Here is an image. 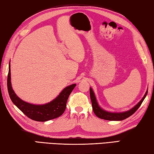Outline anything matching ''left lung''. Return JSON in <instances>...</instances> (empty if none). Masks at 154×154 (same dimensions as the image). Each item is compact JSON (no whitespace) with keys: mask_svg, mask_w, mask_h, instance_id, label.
Wrapping results in <instances>:
<instances>
[{"mask_svg":"<svg viewBox=\"0 0 154 154\" xmlns=\"http://www.w3.org/2000/svg\"><path fill=\"white\" fill-rule=\"evenodd\" d=\"M148 90L146 91L145 95L142 98L139 103H138L134 107L130 109V110H128L124 112H110L108 111H106L103 108H101L99 106L98 103L96 100L95 94L92 88H90V98L91 101H92V109L94 113L98 118L100 119H105V120H109V121H122L124 119L129 118L130 116H131L135 111H136L139 108V106L141 105L143 101L144 100L147 94Z\"/></svg>","mask_w":154,"mask_h":154,"instance_id":"obj_1","label":"left lung"}]
</instances>
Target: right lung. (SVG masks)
<instances>
[{
  "instance_id": "obj_1",
  "label": "right lung",
  "mask_w": 154,
  "mask_h": 154,
  "mask_svg": "<svg viewBox=\"0 0 154 154\" xmlns=\"http://www.w3.org/2000/svg\"><path fill=\"white\" fill-rule=\"evenodd\" d=\"M76 84L70 85L62 90L56 98L51 102L43 105H34L20 98L13 90L11 82V69L9 64V73L7 77V88L13 103L23 112L28 118L37 122H46L58 118L65 111L69 95Z\"/></svg>"
}]
</instances>
